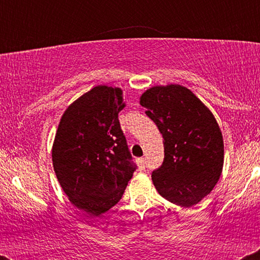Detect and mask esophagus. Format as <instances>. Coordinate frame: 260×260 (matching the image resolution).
<instances>
[{"instance_id": "34e87169", "label": "esophagus", "mask_w": 260, "mask_h": 260, "mask_svg": "<svg viewBox=\"0 0 260 260\" xmlns=\"http://www.w3.org/2000/svg\"><path fill=\"white\" fill-rule=\"evenodd\" d=\"M137 162H138L140 170H144L145 169V159H144V157H139V159L137 160Z\"/></svg>"}]
</instances>
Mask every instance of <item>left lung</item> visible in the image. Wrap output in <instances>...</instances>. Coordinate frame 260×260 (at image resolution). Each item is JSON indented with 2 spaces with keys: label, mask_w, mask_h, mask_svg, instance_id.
I'll return each mask as SVG.
<instances>
[{
  "label": "left lung",
  "mask_w": 260,
  "mask_h": 260,
  "mask_svg": "<svg viewBox=\"0 0 260 260\" xmlns=\"http://www.w3.org/2000/svg\"><path fill=\"white\" fill-rule=\"evenodd\" d=\"M140 105L164 138L162 165L151 180L160 196L189 208L213 190L223 165V140L219 124L189 89L178 84L153 86Z\"/></svg>",
  "instance_id": "left-lung-1"
}]
</instances>
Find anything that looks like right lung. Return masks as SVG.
Segmentation results:
<instances>
[{
	"label": "right lung",
	"instance_id": "obj_1",
	"mask_svg": "<svg viewBox=\"0 0 260 260\" xmlns=\"http://www.w3.org/2000/svg\"><path fill=\"white\" fill-rule=\"evenodd\" d=\"M120 88L98 85L77 99L59 121L52 162L71 203L98 216L117 204L137 166L118 112Z\"/></svg>",
	"mask_w": 260,
	"mask_h": 260
}]
</instances>
